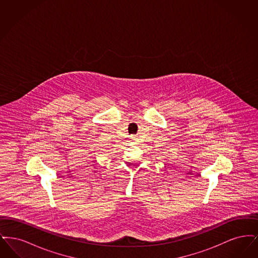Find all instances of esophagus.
Returning a JSON list of instances; mask_svg holds the SVG:
<instances>
[{"label":"esophagus","instance_id":"34e87169","mask_svg":"<svg viewBox=\"0 0 258 258\" xmlns=\"http://www.w3.org/2000/svg\"><path fill=\"white\" fill-rule=\"evenodd\" d=\"M132 140L135 142V144L138 142V138H137V137H133V138H132Z\"/></svg>","mask_w":258,"mask_h":258}]
</instances>
